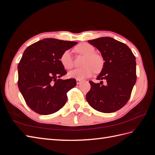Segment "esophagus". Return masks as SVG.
Segmentation results:
<instances>
[{"mask_svg":"<svg viewBox=\"0 0 155 155\" xmlns=\"http://www.w3.org/2000/svg\"><path fill=\"white\" fill-rule=\"evenodd\" d=\"M76 82L78 85H79L82 82V80H81V79H76Z\"/></svg>","mask_w":155,"mask_h":155,"instance_id":"1","label":"esophagus"}]
</instances>
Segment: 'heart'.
<instances>
[{
	"label": "heart",
	"instance_id": "b5f03b06",
	"mask_svg": "<svg viewBox=\"0 0 155 155\" xmlns=\"http://www.w3.org/2000/svg\"><path fill=\"white\" fill-rule=\"evenodd\" d=\"M76 50L79 54L85 55L83 61V67L75 68L68 73L70 78L83 79L91 77L95 71L99 72L104 66V60L100 55L95 54V48L92 45L87 43L79 44L76 46ZM60 62L62 66L69 70L73 67V60L70 51L65 50L60 57Z\"/></svg>",
	"mask_w": 155,
	"mask_h": 155
}]
</instances>
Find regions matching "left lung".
I'll use <instances>...</instances> for the list:
<instances>
[{
  "instance_id": "1",
  "label": "left lung",
  "mask_w": 155,
  "mask_h": 155,
  "mask_svg": "<svg viewBox=\"0 0 155 155\" xmlns=\"http://www.w3.org/2000/svg\"><path fill=\"white\" fill-rule=\"evenodd\" d=\"M99 50L104 60V67L95 83L92 81L87 94L88 103L95 110L104 113L114 112L122 108L130 97L137 81L136 58L125 44L109 37L89 40Z\"/></svg>"
}]
</instances>
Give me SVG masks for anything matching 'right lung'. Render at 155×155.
<instances>
[{
	"instance_id": "1",
	"label": "right lung",
	"mask_w": 155,
	"mask_h": 155,
	"mask_svg": "<svg viewBox=\"0 0 155 155\" xmlns=\"http://www.w3.org/2000/svg\"><path fill=\"white\" fill-rule=\"evenodd\" d=\"M74 41L44 39L31 45L18 64V87L31 110L48 115L58 111L67 101V92L76 85L75 79H60L67 74L60 62Z\"/></svg>"
}]
</instances>
